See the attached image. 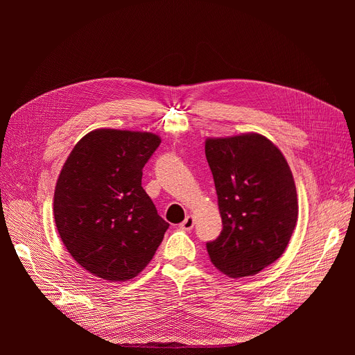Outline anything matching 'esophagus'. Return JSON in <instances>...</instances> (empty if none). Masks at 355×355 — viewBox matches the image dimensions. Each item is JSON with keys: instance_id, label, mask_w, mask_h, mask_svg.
Segmentation results:
<instances>
[{"instance_id": "esophagus-1", "label": "esophagus", "mask_w": 355, "mask_h": 355, "mask_svg": "<svg viewBox=\"0 0 355 355\" xmlns=\"http://www.w3.org/2000/svg\"><path fill=\"white\" fill-rule=\"evenodd\" d=\"M193 225H195V220H193V218L192 216H187L185 219H184V222L180 225V227L182 229V230H191L192 227H193Z\"/></svg>"}]
</instances>
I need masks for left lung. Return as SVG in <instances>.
Instances as JSON below:
<instances>
[{
    "label": "left lung",
    "mask_w": 355,
    "mask_h": 355,
    "mask_svg": "<svg viewBox=\"0 0 355 355\" xmlns=\"http://www.w3.org/2000/svg\"><path fill=\"white\" fill-rule=\"evenodd\" d=\"M223 229L207 243L212 264L230 278L260 272L285 251L297 220L291 168L259 133L207 139Z\"/></svg>",
    "instance_id": "left-lung-1"
}]
</instances>
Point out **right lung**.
Returning <instances> with one entry per match:
<instances>
[{
	"mask_svg": "<svg viewBox=\"0 0 355 355\" xmlns=\"http://www.w3.org/2000/svg\"><path fill=\"white\" fill-rule=\"evenodd\" d=\"M162 140L148 132L96 129L71 150L53 212L71 257L111 282L135 278L153 259L168 223L141 187Z\"/></svg>",
	"mask_w": 355,
	"mask_h": 355,
	"instance_id": "obj_1",
	"label": "right lung"
}]
</instances>
